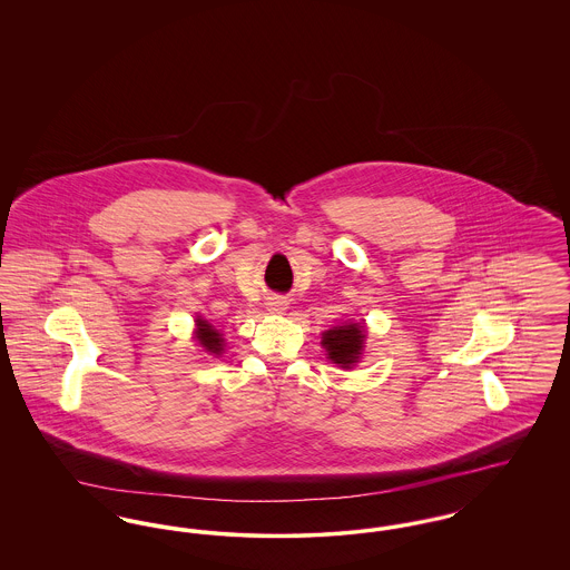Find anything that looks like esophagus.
Segmentation results:
<instances>
[{
  "instance_id": "obj_1",
  "label": "esophagus",
  "mask_w": 570,
  "mask_h": 570,
  "mask_svg": "<svg viewBox=\"0 0 570 570\" xmlns=\"http://www.w3.org/2000/svg\"><path fill=\"white\" fill-rule=\"evenodd\" d=\"M267 305H269V312L279 314V312H284V309H286V305H288V303H286V298L272 297L269 298V303H267Z\"/></svg>"
}]
</instances>
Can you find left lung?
Returning a JSON list of instances; mask_svg holds the SVG:
<instances>
[{
    "label": "left lung",
    "instance_id": "1",
    "mask_svg": "<svg viewBox=\"0 0 570 570\" xmlns=\"http://www.w3.org/2000/svg\"><path fill=\"white\" fill-rule=\"evenodd\" d=\"M363 325H342L323 333V346L328 358L342 367H353L363 351Z\"/></svg>",
    "mask_w": 570,
    "mask_h": 570
}]
</instances>
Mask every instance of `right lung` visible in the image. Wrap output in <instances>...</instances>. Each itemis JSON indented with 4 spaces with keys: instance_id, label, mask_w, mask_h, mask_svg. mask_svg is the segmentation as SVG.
I'll return each instance as SVG.
<instances>
[{
    "instance_id": "right-lung-1",
    "label": "right lung",
    "mask_w": 570,
    "mask_h": 570,
    "mask_svg": "<svg viewBox=\"0 0 570 570\" xmlns=\"http://www.w3.org/2000/svg\"><path fill=\"white\" fill-rule=\"evenodd\" d=\"M196 325H198V331H196L198 344H200L207 353H222V337H219V333H217L216 328L209 325L207 321H200V318L196 321Z\"/></svg>"
}]
</instances>
